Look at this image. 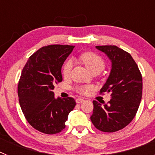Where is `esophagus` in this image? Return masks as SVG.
Listing matches in <instances>:
<instances>
[{
	"label": "esophagus",
	"mask_w": 155,
	"mask_h": 155,
	"mask_svg": "<svg viewBox=\"0 0 155 155\" xmlns=\"http://www.w3.org/2000/svg\"><path fill=\"white\" fill-rule=\"evenodd\" d=\"M84 102V99H83V98H77V99H76V102H77V103L80 104V103H82V102Z\"/></svg>",
	"instance_id": "obj_1"
}]
</instances>
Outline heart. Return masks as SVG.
Returning a JSON list of instances; mask_svg holds the SVG:
<instances>
[{"instance_id": "heart-1", "label": "heart", "mask_w": 155, "mask_h": 155, "mask_svg": "<svg viewBox=\"0 0 155 155\" xmlns=\"http://www.w3.org/2000/svg\"><path fill=\"white\" fill-rule=\"evenodd\" d=\"M79 59L92 74L95 73V72L100 73L101 71H103L104 68H105V61L97 53H93V52H85V53H81L79 57ZM73 67V60L68 59L64 63L62 68L63 76L65 78H68L71 77ZM92 86L91 85L81 84V85H77L74 87V90L81 94H87L89 93L91 90H92Z\"/></svg>"}]
</instances>
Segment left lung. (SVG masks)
<instances>
[{"label": "left lung", "instance_id": "obj_1", "mask_svg": "<svg viewBox=\"0 0 155 155\" xmlns=\"http://www.w3.org/2000/svg\"><path fill=\"white\" fill-rule=\"evenodd\" d=\"M112 61L109 78L100 94L110 93L111 100L102 105L93 101V125L102 132L113 133L127 127L135 117L142 98V75L129 53L116 46H97ZM105 103V102H104Z\"/></svg>", "mask_w": 155, "mask_h": 155}]
</instances>
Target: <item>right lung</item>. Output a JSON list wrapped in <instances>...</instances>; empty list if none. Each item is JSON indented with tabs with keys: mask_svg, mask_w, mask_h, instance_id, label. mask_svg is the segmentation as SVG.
I'll list each match as a JSON object with an SVG mask.
<instances>
[{
	"mask_svg": "<svg viewBox=\"0 0 155 155\" xmlns=\"http://www.w3.org/2000/svg\"><path fill=\"white\" fill-rule=\"evenodd\" d=\"M74 46L49 45L34 53L23 68L18 85L21 111L28 124L39 132L56 134L65 128L74 98H54L52 90L62 81L61 68Z\"/></svg>",
	"mask_w": 155,
	"mask_h": 155,
	"instance_id": "obj_1",
	"label": "right lung"
}]
</instances>
